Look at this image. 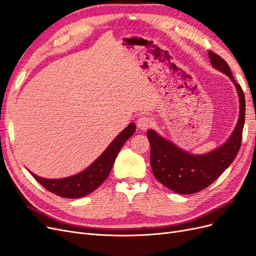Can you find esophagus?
<instances>
[{"mask_svg":"<svg viewBox=\"0 0 256 256\" xmlns=\"http://www.w3.org/2000/svg\"><path fill=\"white\" fill-rule=\"evenodd\" d=\"M152 120L150 118V116L142 115L138 118L136 126L138 129H141V130H147L152 126Z\"/></svg>","mask_w":256,"mask_h":256,"instance_id":"1","label":"esophagus"}]
</instances>
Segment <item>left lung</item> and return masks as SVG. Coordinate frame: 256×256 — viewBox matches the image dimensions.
<instances>
[{
	"label": "left lung",
	"instance_id": "left-lung-1",
	"mask_svg": "<svg viewBox=\"0 0 256 256\" xmlns=\"http://www.w3.org/2000/svg\"><path fill=\"white\" fill-rule=\"evenodd\" d=\"M208 56L212 67L226 74L235 84L239 97L238 120L226 142L212 152L196 154L180 148L152 129L146 132L150 144V166L154 177L180 194H192L212 184L234 161L242 144L246 115L244 94L226 62L212 51Z\"/></svg>",
	"mask_w": 256,
	"mask_h": 256
}]
</instances>
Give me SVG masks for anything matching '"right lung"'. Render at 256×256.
<instances>
[{"label": "right lung", "instance_id": "add662e5", "mask_svg": "<svg viewBox=\"0 0 256 256\" xmlns=\"http://www.w3.org/2000/svg\"><path fill=\"white\" fill-rule=\"evenodd\" d=\"M136 124L131 122L116 136L106 150L82 172L65 177L49 180L30 172L35 180L50 192L66 198H79L90 194L109 176L118 152L128 138L134 134Z\"/></svg>", "mask_w": 256, "mask_h": 256}]
</instances>
